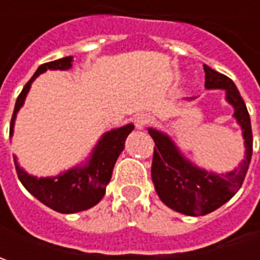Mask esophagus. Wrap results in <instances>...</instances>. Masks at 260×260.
Wrapping results in <instances>:
<instances>
[{"label":"esophagus","instance_id":"34e87169","mask_svg":"<svg viewBox=\"0 0 260 260\" xmlns=\"http://www.w3.org/2000/svg\"><path fill=\"white\" fill-rule=\"evenodd\" d=\"M152 121H153V120H152V117H150L149 114H145V113H140V114H137L135 117V124L139 130L145 128L146 125H149Z\"/></svg>","mask_w":260,"mask_h":260}]
</instances>
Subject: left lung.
Wrapping results in <instances>:
<instances>
[{
  "label": "left lung",
  "mask_w": 260,
  "mask_h": 260,
  "mask_svg": "<svg viewBox=\"0 0 260 260\" xmlns=\"http://www.w3.org/2000/svg\"><path fill=\"white\" fill-rule=\"evenodd\" d=\"M205 88L223 89L225 101L235 108L233 117L242 128L245 140V159L232 172H208L188 160L175 142L160 130L149 127V135L155 142L152 181L162 203L185 215H205L225 204L240 189L252 159L253 136L250 117L245 101L235 82L223 74L204 65ZM188 100H195L191 96Z\"/></svg>",
  "instance_id": "1"
}]
</instances>
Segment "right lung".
<instances>
[{"instance_id": "obj_1", "label": "right lung", "mask_w": 260, "mask_h": 260, "mask_svg": "<svg viewBox=\"0 0 260 260\" xmlns=\"http://www.w3.org/2000/svg\"><path fill=\"white\" fill-rule=\"evenodd\" d=\"M72 62L74 57L66 56L37 68L33 78L25 84L21 94L18 95L15 101L14 113L10 124V135L13 136L17 113L24 104L25 96L36 78L46 71H68L72 68ZM133 124H125L104 133L84 164L74 166L56 176L37 178L28 175L23 168H20L17 156H14L18 179L30 194L57 213L72 214L88 210L103 200L105 195V186L108 185L113 175L115 160L123 152L125 139L133 132Z\"/></svg>"}]
</instances>
